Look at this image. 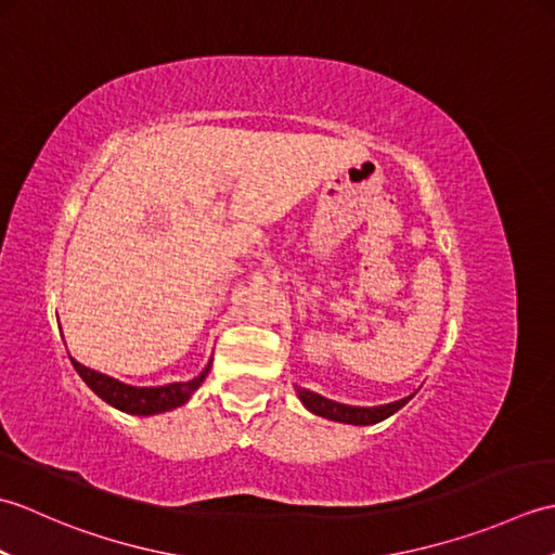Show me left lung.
<instances>
[{"instance_id": "obj_1", "label": "left lung", "mask_w": 555, "mask_h": 555, "mask_svg": "<svg viewBox=\"0 0 555 555\" xmlns=\"http://www.w3.org/2000/svg\"><path fill=\"white\" fill-rule=\"evenodd\" d=\"M296 393L300 398V403L308 408L312 415H320L324 420H334V422H344V424H356V427H367V424H376L386 417H391L393 412H398L412 396H415L412 393L408 398L393 400V403H386V405L358 408V405L336 403V400H328V398L310 391V388H302V386H296Z\"/></svg>"}]
</instances>
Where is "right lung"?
Segmentation results:
<instances>
[{
  "label": "right lung",
  "mask_w": 555,
  "mask_h": 555,
  "mask_svg": "<svg viewBox=\"0 0 555 555\" xmlns=\"http://www.w3.org/2000/svg\"><path fill=\"white\" fill-rule=\"evenodd\" d=\"M70 362H74L80 379L86 382L92 391L104 400V403H109L112 408L121 412H128V415H140V417L159 415V412H169L173 408L185 405L197 388L203 386L205 376L209 374V367H211V360H209L207 367L191 382H173L164 386H131L114 379L109 374L90 370L74 358H70Z\"/></svg>",
  "instance_id": "right-lung-1"
}]
</instances>
